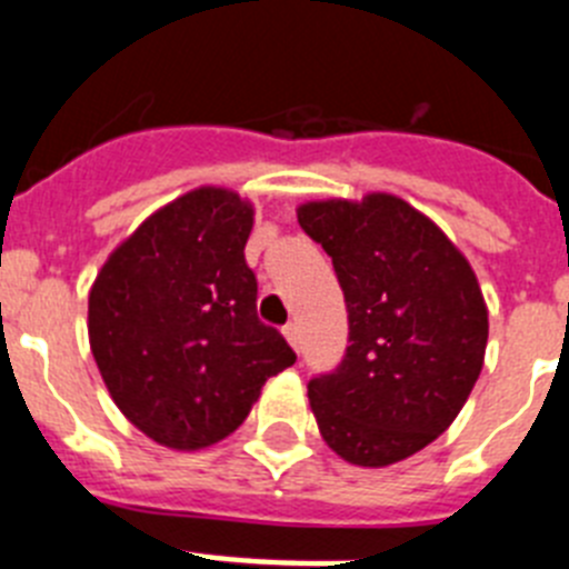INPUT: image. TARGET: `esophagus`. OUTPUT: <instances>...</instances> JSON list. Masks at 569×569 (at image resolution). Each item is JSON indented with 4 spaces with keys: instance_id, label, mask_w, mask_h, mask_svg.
I'll return each mask as SVG.
<instances>
[{
    "instance_id": "obj_1",
    "label": "esophagus",
    "mask_w": 569,
    "mask_h": 569,
    "mask_svg": "<svg viewBox=\"0 0 569 569\" xmlns=\"http://www.w3.org/2000/svg\"><path fill=\"white\" fill-rule=\"evenodd\" d=\"M284 339L290 341V347H293V350H301V328L296 325V321L284 325Z\"/></svg>"
}]
</instances>
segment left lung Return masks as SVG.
I'll use <instances>...</instances> for the list:
<instances>
[{"label": "left lung", "mask_w": 569, "mask_h": 569, "mask_svg": "<svg viewBox=\"0 0 569 569\" xmlns=\"http://www.w3.org/2000/svg\"><path fill=\"white\" fill-rule=\"evenodd\" d=\"M345 290L347 350L308 385L321 439L359 467L419 453L453 425L485 365L487 305L470 261L390 193L299 210Z\"/></svg>", "instance_id": "obj_1"}]
</instances>
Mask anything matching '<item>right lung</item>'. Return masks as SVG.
<instances>
[{"mask_svg":"<svg viewBox=\"0 0 569 569\" xmlns=\"http://www.w3.org/2000/svg\"><path fill=\"white\" fill-rule=\"evenodd\" d=\"M253 204L199 188L148 216L99 270L88 336L116 407L173 450L222 441L270 376L296 361L256 316L244 244Z\"/></svg>","mask_w":569,"mask_h":569,"instance_id":"obj_1","label":"right lung"}]
</instances>
